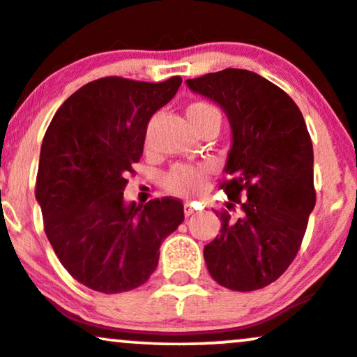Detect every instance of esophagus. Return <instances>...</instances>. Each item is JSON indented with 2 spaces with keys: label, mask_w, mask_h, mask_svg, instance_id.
Returning <instances> with one entry per match:
<instances>
[{
  "label": "esophagus",
  "mask_w": 357,
  "mask_h": 357,
  "mask_svg": "<svg viewBox=\"0 0 357 357\" xmlns=\"http://www.w3.org/2000/svg\"><path fill=\"white\" fill-rule=\"evenodd\" d=\"M183 212H185V215L188 217V215H194V212H195V207L192 204H185L183 205Z\"/></svg>",
  "instance_id": "obj_1"
}]
</instances>
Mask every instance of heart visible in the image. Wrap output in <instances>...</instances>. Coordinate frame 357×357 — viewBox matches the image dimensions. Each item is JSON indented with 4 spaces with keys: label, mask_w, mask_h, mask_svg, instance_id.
Instances as JSON below:
<instances>
[{
    "label": "heart",
    "mask_w": 357,
    "mask_h": 357,
    "mask_svg": "<svg viewBox=\"0 0 357 357\" xmlns=\"http://www.w3.org/2000/svg\"><path fill=\"white\" fill-rule=\"evenodd\" d=\"M187 116L190 123L197 127L205 120H211L213 116L220 119L219 112L213 105L207 102H197L192 103L187 110ZM207 165H187V163H177V165L170 167L167 174L163 175V187L170 192V194L192 197L200 194L207 185L208 177Z\"/></svg>",
    "instance_id": "heart-1"
}]
</instances>
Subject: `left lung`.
Instances as JSON below:
<instances>
[{
	"label": "left lung",
	"mask_w": 357,
	"mask_h": 357,
	"mask_svg": "<svg viewBox=\"0 0 357 357\" xmlns=\"http://www.w3.org/2000/svg\"><path fill=\"white\" fill-rule=\"evenodd\" d=\"M187 85L219 103L232 128L229 180L220 183L229 211H215L222 227L205 245V264L220 286L257 291L287 271L303 244L316 205L311 135L294 100L254 71L227 68Z\"/></svg>",
	"instance_id": "8db88e82"
}]
</instances>
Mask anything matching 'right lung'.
Wrapping results in <instances>:
<instances>
[{
	"label": "right lung",
	"instance_id": "obj_1",
	"mask_svg": "<svg viewBox=\"0 0 357 357\" xmlns=\"http://www.w3.org/2000/svg\"><path fill=\"white\" fill-rule=\"evenodd\" d=\"M180 83L95 79L65 100L46 130L35 195L54 254L88 289L140 287L157 269L163 238L183 222L178 199L123 202L125 174L144 153L146 125Z\"/></svg>",
	"mask_w": 357,
	"mask_h": 357
}]
</instances>
